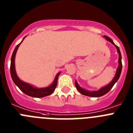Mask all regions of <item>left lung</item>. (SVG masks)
Returning <instances> with one entry per match:
<instances>
[{
	"label": "left lung",
	"mask_w": 133,
	"mask_h": 133,
	"mask_svg": "<svg viewBox=\"0 0 133 133\" xmlns=\"http://www.w3.org/2000/svg\"><path fill=\"white\" fill-rule=\"evenodd\" d=\"M104 37L108 41H109L110 43H112L114 46H115V47L117 48V52L118 53V68L117 69V72H116V74H115V76L114 77V78L112 79V81L109 83V84L107 85L104 86V87H102L101 89H99L98 90H97V91H89L87 90H85V89H83V88H81L79 85L78 84L77 81H75V87L77 89V90H78V92H81L82 95H85V96H89V97H101V96H103L105 94L109 92V90L110 89H112V87L114 86V84H115V83H117V81L118 80L120 77V75H121V70H122V56H121V51H120L119 48L117 46L115 43H113V41L111 38H110L109 37H108L107 36H105L104 35Z\"/></svg>",
	"instance_id": "left-lung-1"
}]
</instances>
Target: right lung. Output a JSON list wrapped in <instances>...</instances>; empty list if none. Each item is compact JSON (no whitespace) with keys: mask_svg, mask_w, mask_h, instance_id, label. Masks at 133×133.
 <instances>
[{"mask_svg":"<svg viewBox=\"0 0 133 133\" xmlns=\"http://www.w3.org/2000/svg\"><path fill=\"white\" fill-rule=\"evenodd\" d=\"M24 38L15 47V50L13 51V53L12 55L11 62H10V75H11L12 79L13 82L15 83V84L19 88V89L22 92H23L26 95H29L30 97H36V98H41V97H46V96H48V95H51L53 92L54 90H55V89H56V85H57L58 77L59 76L61 72H59L56 75L55 80H54L53 83L52 84H50V86H49V87H47L44 88H36L35 87H33V86H32L31 84L24 83V82L21 81L18 77L17 75H16L15 65V55H16V51H17V49H18V46L22 43V42L24 41Z\"/></svg>","mask_w":133,"mask_h":133,"instance_id":"add662e5","label":"right lung"}]
</instances>
